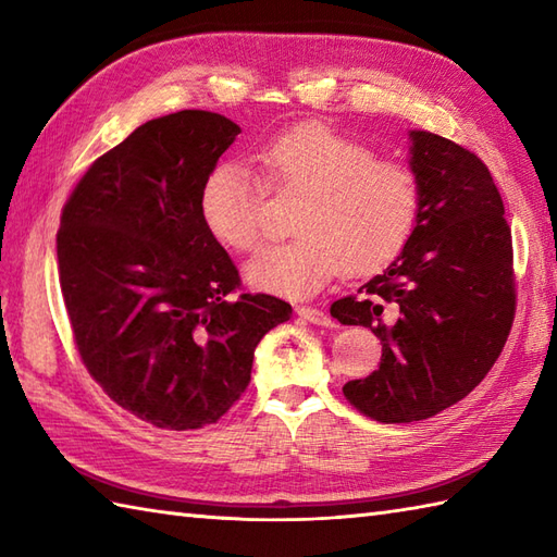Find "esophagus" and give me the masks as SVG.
<instances>
[{
	"label": "esophagus",
	"instance_id": "34e87169",
	"mask_svg": "<svg viewBox=\"0 0 557 557\" xmlns=\"http://www.w3.org/2000/svg\"><path fill=\"white\" fill-rule=\"evenodd\" d=\"M297 315H301L304 321L315 323V325H325V327L333 325V318H330L321 309H313V306H297Z\"/></svg>",
	"mask_w": 557,
	"mask_h": 557
}]
</instances>
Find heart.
Returning a JSON list of instances; mask_svg holds the SVG:
<instances>
[{
  "label": "heart",
  "mask_w": 557,
  "mask_h": 557,
  "mask_svg": "<svg viewBox=\"0 0 557 557\" xmlns=\"http://www.w3.org/2000/svg\"><path fill=\"white\" fill-rule=\"evenodd\" d=\"M265 184L239 164H218L200 186V218L232 251H253L272 194L301 196L299 236L270 244L246 265L256 289L311 297L342 270L366 275L389 263L411 239L421 212L417 172L325 124H301L256 152Z\"/></svg>",
  "instance_id": "b5f03b06"
}]
</instances>
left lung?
<instances>
[{
  "mask_svg": "<svg viewBox=\"0 0 557 557\" xmlns=\"http://www.w3.org/2000/svg\"><path fill=\"white\" fill-rule=\"evenodd\" d=\"M409 136L417 230L357 297L330 306L342 325L381 337V369L342 387L381 423L423 421L465 399L498 361L517 309L512 232L488 168L449 138Z\"/></svg>",
  "mask_w": 557,
  "mask_h": 557,
  "instance_id": "obj_1",
  "label": "left lung"
}]
</instances>
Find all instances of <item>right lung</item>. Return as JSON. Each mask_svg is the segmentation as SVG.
Returning a JSON list of instances; mask_svg holds the SVG:
<instances>
[{"label": "right lung", "instance_id": "right-lung-1", "mask_svg": "<svg viewBox=\"0 0 557 557\" xmlns=\"http://www.w3.org/2000/svg\"><path fill=\"white\" fill-rule=\"evenodd\" d=\"M242 128L182 110L150 120L81 176L57 232L74 345L104 395L164 431L218 423L251 381L253 349L292 306L242 294L200 218V186Z\"/></svg>", "mask_w": 557, "mask_h": 557}]
</instances>
